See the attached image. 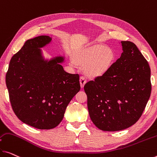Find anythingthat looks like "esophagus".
I'll use <instances>...</instances> for the list:
<instances>
[{
	"label": "esophagus",
	"instance_id": "34e87169",
	"mask_svg": "<svg viewBox=\"0 0 157 157\" xmlns=\"http://www.w3.org/2000/svg\"><path fill=\"white\" fill-rule=\"evenodd\" d=\"M80 85L81 88H83L84 85L86 83V79L84 76H81L80 77Z\"/></svg>",
	"mask_w": 157,
	"mask_h": 157
}]
</instances>
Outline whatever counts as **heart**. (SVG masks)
<instances>
[{
    "instance_id": "heart-1",
    "label": "heart",
    "mask_w": 157,
    "mask_h": 157,
    "mask_svg": "<svg viewBox=\"0 0 157 157\" xmlns=\"http://www.w3.org/2000/svg\"><path fill=\"white\" fill-rule=\"evenodd\" d=\"M115 55L109 48L95 45L80 50L74 56L78 64L85 66L87 75L92 78L103 76L109 70L114 63Z\"/></svg>"
}]
</instances>
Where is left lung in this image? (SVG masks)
<instances>
[{
  "instance_id": "obj_1",
  "label": "left lung",
  "mask_w": 157,
  "mask_h": 157,
  "mask_svg": "<svg viewBox=\"0 0 157 157\" xmlns=\"http://www.w3.org/2000/svg\"><path fill=\"white\" fill-rule=\"evenodd\" d=\"M123 52L107 73L84 86L89 115L104 131L131 127L140 118L151 95V70L131 41H121Z\"/></svg>"
}]
</instances>
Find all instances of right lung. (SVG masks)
Returning a JSON list of instances; mask_svg holds the SVG:
<instances>
[{"instance_id": "add662e5", "label": "right lung", "mask_w": 157, "mask_h": 157, "mask_svg": "<svg viewBox=\"0 0 157 157\" xmlns=\"http://www.w3.org/2000/svg\"><path fill=\"white\" fill-rule=\"evenodd\" d=\"M48 36L29 39L10 59L6 81L14 114L25 124L41 130L54 128L81 89L78 74L67 73L64 57L45 59L40 48Z\"/></svg>"}]
</instances>
